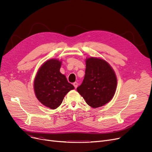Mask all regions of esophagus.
Returning a JSON list of instances; mask_svg holds the SVG:
<instances>
[{"mask_svg": "<svg viewBox=\"0 0 152 152\" xmlns=\"http://www.w3.org/2000/svg\"><path fill=\"white\" fill-rule=\"evenodd\" d=\"M73 86H74V87H75V88L76 89L77 87V83H76V82L74 83H73Z\"/></svg>", "mask_w": 152, "mask_h": 152, "instance_id": "obj_1", "label": "esophagus"}]
</instances>
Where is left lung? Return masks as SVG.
<instances>
[{
	"instance_id": "obj_1",
	"label": "left lung",
	"mask_w": 152,
	"mask_h": 152,
	"mask_svg": "<svg viewBox=\"0 0 152 152\" xmlns=\"http://www.w3.org/2000/svg\"><path fill=\"white\" fill-rule=\"evenodd\" d=\"M86 63L84 80L77 91L91 107H102L115 94L117 79L115 71L101 58L91 57L86 60Z\"/></svg>"
}]
</instances>
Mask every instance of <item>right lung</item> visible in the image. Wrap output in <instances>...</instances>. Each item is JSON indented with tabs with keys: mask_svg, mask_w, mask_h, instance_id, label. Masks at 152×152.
I'll list each match as a JSON object with an SVG mask.
<instances>
[{
	"mask_svg": "<svg viewBox=\"0 0 152 152\" xmlns=\"http://www.w3.org/2000/svg\"><path fill=\"white\" fill-rule=\"evenodd\" d=\"M61 61L50 59L45 61L37 71L34 89L39 101L50 109L58 107L66 94L75 89L60 72Z\"/></svg>",
	"mask_w": 152,
	"mask_h": 152,
	"instance_id": "add662e5",
	"label": "right lung"
}]
</instances>
